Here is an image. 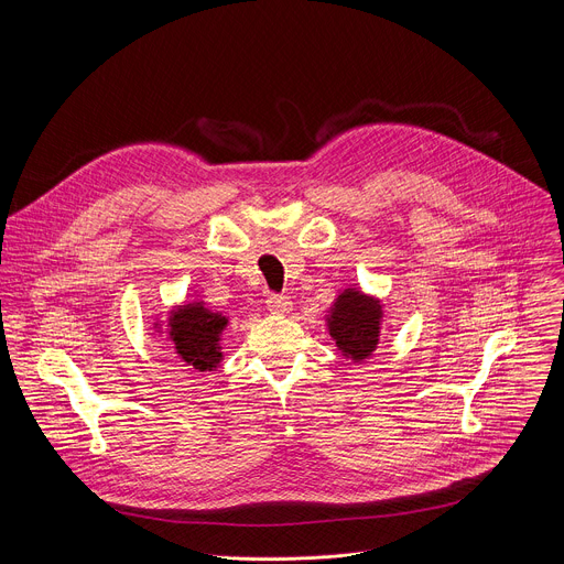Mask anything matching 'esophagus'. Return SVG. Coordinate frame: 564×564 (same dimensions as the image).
Returning <instances> with one entry per match:
<instances>
[{
  "label": "esophagus",
  "instance_id": "1",
  "mask_svg": "<svg viewBox=\"0 0 564 564\" xmlns=\"http://www.w3.org/2000/svg\"><path fill=\"white\" fill-rule=\"evenodd\" d=\"M265 305H268V310L274 312V314H285V312H290L292 301H290L285 294H270L268 301H265Z\"/></svg>",
  "mask_w": 564,
  "mask_h": 564
}]
</instances>
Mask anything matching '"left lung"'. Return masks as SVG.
I'll return each instance as SVG.
<instances>
[{"label":"left lung","instance_id":"1","mask_svg":"<svg viewBox=\"0 0 564 564\" xmlns=\"http://www.w3.org/2000/svg\"><path fill=\"white\" fill-rule=\"evenodd\" d=\"M379 321L381 305L379 301L361 294L359 290H346L339 294L333 314L328 316L330 335L337 341V348L359 361L372 355L379 341Z\"/></svg>","mask_w":564,"mask_h":564}]
</instances>
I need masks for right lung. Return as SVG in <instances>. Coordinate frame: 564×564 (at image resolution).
<instances>
[{
    "label": "right lung",
    "mask_w": 564,
    "mask_h": 564,
    "mask_svg": "<svg viewBox=\"0 0 564 564\" xmlns=\"http://www.w3.org/2000/svg\"><path fill=\"white\" fill-rule=\"evenodd\" d=\"M227 326V318L218 312H209L203 303H187L172 312L170 339L176 355L185 366L200 372L220 364V333Z\"/></svg>",
    "instance_id": "right-lung-1"
}]
</instances>
